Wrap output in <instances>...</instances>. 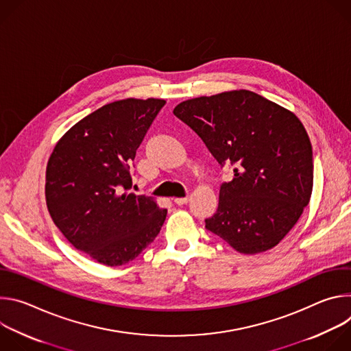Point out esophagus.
<instances>
[{
  "mask_svg": "<svg viewBox=\"0 0 351 351\" xmlns=\"http://www.w3.org/2000/svg\"><path fill=\"white\" fill-rule=\"evenodd\" d=\"M189 199H190L189 197H176V198H173V203L178 206H184L189 203Z\"/></svg>",
  "mask_w": 351,
  "mask_h": 351,
  "instance_id": "esophagus-1",
  "label": "esophagus"
}]
</instances>
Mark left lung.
Segmentation results:
<instances>
[{"label": "left lung", "instance_id": "1", "mask_svg": "<svg viewBox=\"0 0 351 351\" xmlns=\"http://www.w3.org/2000/svg\"><path fill=\"white\" fill-rule=\"evenodd\" d=\"M173 114L202 137L221 167L234 165L206 228L241 254L275 247L313 193V147L303 123L248 90L186 99Z\"/></svg>", "mask_w": 351, "mask_h": 351}]
</instances>
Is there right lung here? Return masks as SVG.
<instances>
[{"mask_svg":"<svg viewBox=\"0 0 351 351\" xmlns=\"http://www.w3.org/2000/svg\"><path fill=\"white\" fill-rule=\"evenodd\" d=\"M165 103L161 98L110 103L73 125L49 156L48 213L75 248L103 265L134 260L167 218L153 197L129 193L136 149Z\"/></svg>","mask_w":351,"mask_h":351,"instance_id":"right-lung-1","label":"right lung"}]
</instances>
